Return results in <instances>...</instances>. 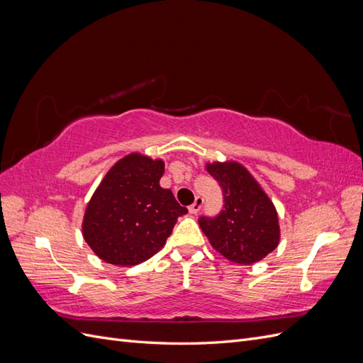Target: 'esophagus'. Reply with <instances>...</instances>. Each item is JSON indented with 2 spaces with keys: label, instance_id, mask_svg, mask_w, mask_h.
<instances>
[{
  "label": "esophagus",
  "instance_id": "1",
  "mask_svg": "<svg viewBox=\"0 0 363 363\" xmlns=\"http://www.w3.org/2000/svg\"><path fill=\"white\" fill-rule=\"evenodd\" d=\"M201 206H203V199H201V196H200V195H199V196H195V201L189 206V212L195 215L196 212H200Z\"/></svg>",
  "mask_w": 363,
  "mask_h": 363
}]
</instances>
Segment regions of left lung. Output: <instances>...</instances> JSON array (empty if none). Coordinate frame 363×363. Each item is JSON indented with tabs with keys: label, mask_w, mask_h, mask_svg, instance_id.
Segmentation results:
<instances>
[{
	"label": "left lung",
	"mask_w": 363,
	"mask_h": 363,
	"mask_svg": "<svg viewBox=\"0 0 363 363\" xmlns=\"http://www.w3.org/2000/svg\"><path fill=\"white\" fill-rule=\"evenodd\" d=\"M206 169L224 195L219 215L199 219L208 242L225 259L240 265H251L268 256L280 240L279 216L269 196L238 162L207 163Z\"/></svg>",
	"instance_id": "obj_1"
}]
</instances>
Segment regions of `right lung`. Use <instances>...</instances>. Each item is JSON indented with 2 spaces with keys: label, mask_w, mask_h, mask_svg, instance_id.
Here are the masks:
<instances>
[{
  "label": "right lung",
  "mask_w": 363,
  "mask_h": 363,
  "mask_svg": "<svg viewBox=\"0 0 363 363\" xmlns=\"http://www.w3.org/2000/svg\"><path fill=\"white\" fill-rule=\"evenodd\" d=\"M164 163L131 152L104 175L87 203L83 238L101 260L133 267L167 244L177 218L188 213L169 189L160 188Z\"/></svg>",
  "instance_id": "add662e5"
}]
</instances>
